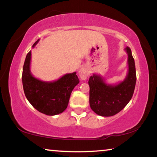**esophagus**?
<instances>
[{"label":"esophagus","mask_w":157,"mask_h":157,"mask_svg":"<svg viewBox=\"0 0 157 157\" xmlns=\"http://www.w3.org/2000/svg\"><path fill=\"white\" fill-rule=\"evenodd\" d=\"M78 74L79 76L80 77V78L82 79V80H85L88 77V71H87L86 68L84 67V66H82V67L79 68V70L78 71Z\"/></svg>","instance_id":"34e87169"}]
</instances>
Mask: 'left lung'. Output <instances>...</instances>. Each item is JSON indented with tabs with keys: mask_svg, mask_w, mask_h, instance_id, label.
I'll return each instance as SVG.
<instances>
[{
	"mask_svg": "<svg viewBox=\"0 0 157 157\" xmlns=\"http://www.w3.org/2000/svg\"><path fill=\"white\" fill-rule=\"evenodd\" d=\"M127 54L128 71L123 81L110 84L105 78L94 73L90 77L89 104L91 109L101 116H112L124 109L132 99L136 82V68L131 49L124 48Z\"/></svg>",
	"mask_w": 157,
	"mask_h": 157,
	"instance_id": "left-lung-1",
	"label": "left lung"
}]
</instances>
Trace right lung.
Masks as SVG:
<instances>
[{
	"instance_id": "right-lung-1",
	"label": "right lung",
	"mask_w": 157,
	"mask_h": 157,
	"mask_svg": "<svg viewBox=\"0 0 157 157\" xmlns=\"http://www.w3.org/2000/svg\"><path fill=\"white\" fill-rule=\"evenodd\" d=\"M39 41L33 44V48ZM31 55L30 50L26 55L23 68L22 82L26 98L37 111L46 115L62 113L68 107L71 92L79 82L76 72L65 74L55 81L40 80L31 73Z\"/></svg>"
}]
</instances>
